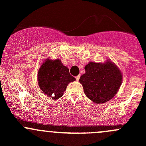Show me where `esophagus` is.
Returning a JSON list of instances; mask_svg holds the SVG:
<instances>
[{
	"label": "esophagus",
	"mask_w": 146,
	"mask_h": 146,
	"mask_svg": "<svg viewBox=\"0 0 146 146\" xmlns=\"http://www.w3.org/2000/svg\"><path fill=\"white\" fill-rule=\"evenodd\" d=\"M76 80H79V79H80V76H77L76 77Z\"/></svg>",
	"instance_id": "obj_1"
}]
</instances>
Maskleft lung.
<instances>
[{"instance_id":"8db88e82","label":"left lung","mask_w":146,"mask_h":146,"mask_svg":"<svg viewBox=\"0 0 146 146\" xmlns=\"http://www.w3.org/2000/svg\"><path fill=\"white\" fill-rule=\"evenodd\" d=\"M85 70L79 81L90 100L96 104H102L115 96L121 85L122 74L114 63L90 62Z\"/></svg>"}]
</instances>
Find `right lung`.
<instances>
[{"instance_id":"right-lung-1","label":"right lung","mask_w":146,"mask_h":146,"mask_svg":"<svg viewBox=\"0 0 146 146\" xmlns=\"http://www.w3.org/2000/svg\"><path fill=\"white\" fill-rule=\"evenodd\" d=\"M37 78L38 85L42 92L54 100L62 97L69 82L76 80L59 59L46 60L39 68Z\"/></svg>"}]
</instances>
